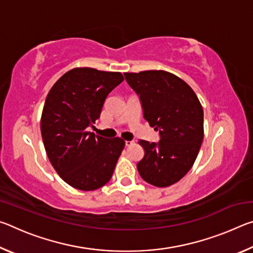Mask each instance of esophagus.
I'll return each instance as SVG.
<instances>
[{
    "label": "esophagus",
    "instance_id": "34e87169",
    "mask_svg": "<svg viewBox=\"0 0 253 253\" xmlns=\"http://www.w3.org/2000/svg\"><path fill=\"white\" fill-rule=\"evenodd\" d=\"M134 144V142H132V140H125V146H131V145Z\"/></svg>",
    "mask_w": 253,
    "mask_h": 253
}]
</instances>
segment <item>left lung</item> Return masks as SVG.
I'll use <instances>...</instances> for the list:
<instances>
[{
    "label": "left lung",
    "instance_id": "8db88e82",
    "mask_svg": "<svg viewBox=\"0 0 253 253\" xmlns=\"http://www.w3.org/2000/svg\"><path fill=\"white\" fill-rule=\"evenodd\" d=\"M139 97L144 118L160 142L139 140L145 154L137 163L144 181L157 187L178 182L193 166L203 140V108L190 85L163 70L124 74Z\"/></svg>",
    "mask_w": 253,
    "mask_h": 253
}]
</instances>
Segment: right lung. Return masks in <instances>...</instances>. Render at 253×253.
I'll return each instance as SVG.
<instances>
[{
	"label": "right lung",
	"mask_w": 253,
	"mask_h": 253,
	"mask_svg": "<svg viewBox=\"0 0 253 253\" xmlns=\"http://www.w3.org/2000/svg\"><path fill=\"white\" fill-rule=\"evenodd\" d=\"M124 81L121 72L75 68L51 88L41 116V135L55 172L70 186L93 191L113 176L125 146L119 137L105 138L88 131L107 96Z\"/></svg>",
	"instance_id": "right-lung-1"
}]
</instances>
